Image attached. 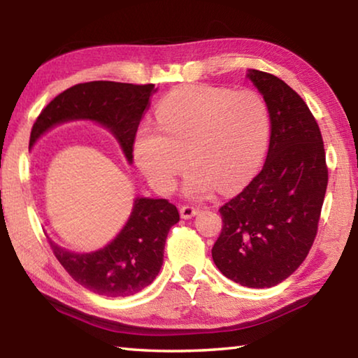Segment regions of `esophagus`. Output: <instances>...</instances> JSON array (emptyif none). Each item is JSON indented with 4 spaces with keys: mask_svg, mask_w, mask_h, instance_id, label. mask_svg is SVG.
<instances>
[{
    "mask_svg": "<svg viewBox=\"0 0 358 358\" xmlns=\"http://www.w3.org/2000/svg\"><path fill=\"white\" fill-rule=\"evenodd\" d=\"M199 213V207H194V205H183V207L180 208V215L181 217H185V220H189V217L196 216Z\"/></svg>",
    "mask_w": 358,
    "mask_h": 358,
    "instance_id": "34e87169",
    "label": "esophagus"
}]
</instances>
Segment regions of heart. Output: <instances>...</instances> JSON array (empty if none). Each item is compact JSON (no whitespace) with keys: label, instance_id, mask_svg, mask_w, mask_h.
Wrapping results in <instances>:
<instances>
[{"label":"heart","instance_id":"obj_1","mask_svg":"<svg viewBox=\"0 0 358 358\" xmlns=\"http://www.w3.org/2000/svg\"><path fill=\"white\" fill-rule=\"evenodd\" d=\"M156 128L143 126L134 159L157 191L173 189L186 161V192L207 196L245 185L262 161L270 134L265 99L252 90L192 85L175 90L156 108Z\"/></svg>","mask_w":358,"mask_h":358}]
</instances>
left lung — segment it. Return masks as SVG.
Listing matches in <instances>:
<instances>
[{
  "instance_id": "8db88e82",
  "label": "left lung",
  "mask_w": 358,
  "mask_h": 358,
  "mask_svg": "<svg viewBox=\"0 0 358 358\" xmlns=\"http://www.w3.org/2000/svg\"><path fill=\"white\" fill-rule=\"evenodd\" d=\"M248 77L268 106V155L251 183L220 208L211 256L229 280L264 289L289 278L310 252L329 167L317 121L299 93L268 72L251 69Z\"/></svg>"
}]
</instances>
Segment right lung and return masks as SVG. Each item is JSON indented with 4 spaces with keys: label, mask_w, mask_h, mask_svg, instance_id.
<instances>
[{
    "label": "right lung",
    "mask_w": 358,
    "mask_h": 358,
    "mask_svg": "<svg viewBox=\"0 0 358 358\" xmlns=\"http://www.w3.org/2000/svg\"><path fill=\"white\" fill-rule=\"evenodd\" d=\"M155 92L153 83L96 80L74 85L41 112L33 124L29 145L53 124L90 118L112 131L131 162L138 124ZM178 221L177 207L166 199H137L129 221L102 250L77 254L52 240L48 245L72 280L85 289L106 296H128L150 286L159 273L167 234Z\"/></svg>",
    "instance_id": "right-lung-1"
}]
</instances>
